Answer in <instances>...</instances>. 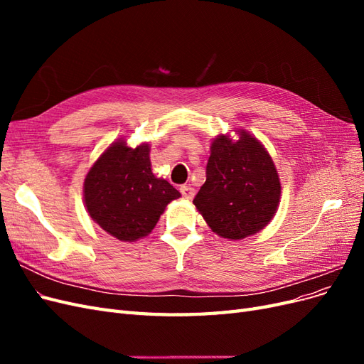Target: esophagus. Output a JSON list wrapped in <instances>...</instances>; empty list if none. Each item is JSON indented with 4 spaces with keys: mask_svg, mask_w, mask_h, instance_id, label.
I'll list each match as a JSON object with an SVG mask.
<instances>
[{
    "mask_svg": "<svg viewBox=\"0 0 364 364\" xmlns=\"http://www.w3.org/2000/svg\"><path fill=\"white\" fill-rule=\"evenodd\" d=\"M181 194L183 199H193L194 197V188H191V186H186V185H182L181 186Z\"/></svg>",
    "mask_w": 364,
    "mask_h": 364,
    "instance_id": "34e87169",
    "label": "esophagus"
}]
</instances>
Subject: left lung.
I'll return each instance as SVG.
<instances>
[{
  "label": "left lung",
  "instance_id": "1",
  "mask_svg": "<svg viewBox=\"0 0 364 364\" xmlns=\"http://www.w3.org/2000/svg\"><path fill=\"white\" fill-rule=\"evenodd\" d=\"M279 196V178L267 150L241 130L235 142L225 135L213 141L206 181L193 203L215 234L241 240L270 222Z\"/></svg>",
  "mask_w": 364,
  "mask_h": 364
}]
</instances>
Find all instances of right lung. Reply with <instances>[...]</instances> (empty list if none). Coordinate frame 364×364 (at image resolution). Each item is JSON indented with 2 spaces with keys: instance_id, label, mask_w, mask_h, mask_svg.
<instances>
[{
  "instance_id": "right-lung-1",
  "label": "right lung",
  "mask_w": 364,
  "mask_h": 364,
  "mask_svg": "<svg viewBox=\"0 0 364 364\" xmlns=\"http://www.w3.org/2000/svg\"><path fill=\"white\" fill-rule=\"evenodd\" d=\"M150 149L114 142L85 179V203L91 218L121 241H135L155 228L165 206L179 199L171 183L151 173Z\"/></svg>"
}]
</instances>
